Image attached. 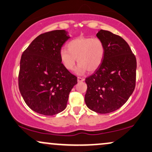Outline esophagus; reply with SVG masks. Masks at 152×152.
Listing matches in <instances>:
<instances>
[{
	"instance_id": "1",
	"label": "esophagus",
	"mask_w": 152,
	"mask_h": 152,
	"mask_svg": "<svg viewBox=\"0 0 152 152\" xmlns=\"http://www.w3.org/2000/svg\"><path fill=\"white\" fill-rule=\"evenodd\" d=\"M77 79H78V82H82L84 81V78L82 77H78Z\"/></svg>"
}]
</instances>
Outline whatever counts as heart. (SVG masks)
Instances as JSON below:
<instances>
[{"label": "heart", "mask_w": 152, "mask_h": 152, "mask_svg": "<svg viewBox=\"0 0 152 152\" xmlns=\"http://www.w3.org/2000/svg\"><path fill=\"white\" fill-rule=\"evenodd\" d=\"M67 48L60 50V59L63 66L68 71H72L78 66L76 72L83 74L86 71H94L102 64L105 53V46L102 39L95 37L80 36L67 43Z\"/></svg>", "instance_id": "b5f03b06"}]
</instances>
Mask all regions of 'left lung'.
<instances>
[{
	"mask_svg": "<svg viewBox=\"0 0 152 152\" xmlns=\"http://www.w3.org/2000/svg\"><path fill=\"white\" fill-rule=\"evenodd\" d=\"M96 36L104 42L105 53L99 67L85 80V102L92 111L108 114L121 107L133 93L137 59L121 36L104 30Z\"/></svg>",
	"mask_w": 152,
	"mask_h": 152,
	"instance_id": "left-lung-1",
	"label": "left lung"
}]
</instances>
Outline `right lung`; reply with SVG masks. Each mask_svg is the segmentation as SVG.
I'll use <instances>...</instances> for the list:
<instances>
[{
    "instance_id": "1",
    "label": "right lung",
    "mask_w": 152,
    "mask_h": 152,
    "mask_svg": "<svg viewBox=\"0 0 152 152\" xmlns=\"http://www.w3.org/2000/svg\"><path fill=\"white\" fill-rule=\"evenodd\" d=\"M70 38L64 30L44 33L21 56L18 87L24 102L35 112L53 116L66 109L77 77L63 66L60 50Z\"/></svg>"
}]
</instances>
